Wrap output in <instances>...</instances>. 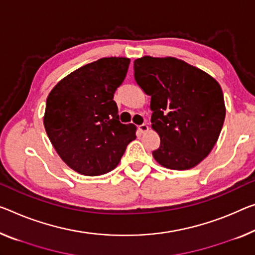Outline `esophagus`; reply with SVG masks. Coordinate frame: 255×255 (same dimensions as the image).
Wrapping results in <instances>:
<instances>
[{
    "label": "esophagus",
    "mask_w": 255,
    "mask_h": 255,
    "mask_svg": "<svg viewBox=\"0 0 255 255\" xmlns=\"http://www.w3.org/2000/svg\"><path fill=\"white\" fill-rule=\"evenodd\" d=\"M138 131H139L140 133L147 132V131H148V125H147V124H141V125H139V127H138Z\"/></svg>",
    "instance_id": "obj_1"
}]
</instances>
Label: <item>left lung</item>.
<instances>
[{
	"mask_svg": "<svg viewBox=\"0 0 255 255\" xmlns=\"http://www.w3.org/2000/svg\"><path fill=\"white\" fill-rule=\"evenodd\" d=\"M134 78L151 97V127L160 138L154 158L171 170L201 163L217 142L226 116L218 82L182 60L148 56L134 61Z\"/></svg>",
	"mask_w": 255,
	"mask_h": 255,
	"instance_id": "obj_1",
	"label": "left lung"
}]
</instances>
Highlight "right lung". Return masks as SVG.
I'll use <instances>...</instances> for the list:
<instances>
[{
	"mask_svg": "<svg viewBox=\"0 0 255 255\" xmlns=\"http://www.w3.org/2000/svg\"><path fill=\"white\" fill-rule=\"evenodd\" d=\"M130 59L103 58L61 80L46 99L44 128L61 159L84 175L115 168L135 127L120 122L114 93Z\"/></svg>",
	"mask_w": 255,
	"mask_h": 255,
	"instance_id": "right-lung-1",
	"label": "right lung"
}]
</instances>
